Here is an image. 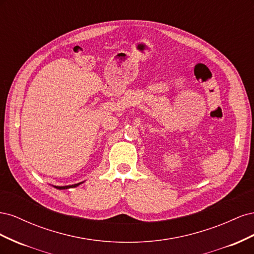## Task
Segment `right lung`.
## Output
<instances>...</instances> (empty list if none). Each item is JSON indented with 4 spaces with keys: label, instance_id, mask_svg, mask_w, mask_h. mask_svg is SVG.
Instances as JSON below:
<instances>
[{
    "label": "right lung",
    "instance_id": "1",
    "mask_svg": "<svg viewBox=\"0 0 254 254\" xmlns=\"http://www.w3.org/2000/svg\"><path fill=\"white\" fill-rule=\"evenodd\" d=\"M82 182H80V183H77V184H73V186H65V187H54V188H56V189H58V190H66V189H70V188H76V187H78L79 184H81Z\"/></svg>",
    "mask_w": 254,
    "mask_h": 254
}]
</instances>
